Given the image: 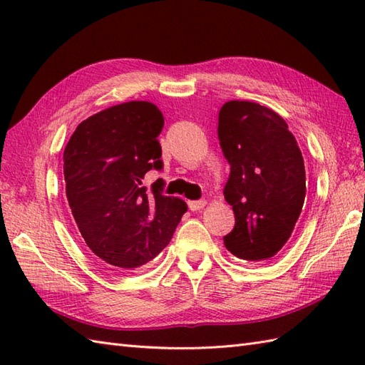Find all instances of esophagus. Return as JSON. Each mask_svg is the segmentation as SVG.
Here are the masks:
<instances>
[{
	"label": "esophagus",
	"instance_id": "esophagus-1",
	"mask_svg": "<svg viewBox=\"0 0 365 365\" xmlns=\"http://www.w3.org/2000/svg\"><path fill=\"white\" fill-rule=\"evenodd\" d=\"M205 204H207V202H205L204 199H200V200H190L188 207H190V210L197 212V210H200V208H204Z\"/></svg>",
	"mask_w": 365,
	"mask_h": 365
}]
</instances>
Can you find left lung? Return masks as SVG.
I'll return each mask as SVG.
<instances>
[{
	"label": "left lung",
	"mask_w": 365,
	"mask_h": 365,
	"mask_svg": "<svg viewBox=\"0 0 365 365\" xmlns=\"http://www.w3.org/2000/svg\"><path fill=\"white\" fill-rule=\"evenodd\" d=\"M218 138L230 165L224 197L235 215L224 245L238 259L268 260L290 238L304 205L306 170L297 139L277 113L243 100L222 105Z\"/></svg>",
	"instance_id": "1"
}]
</instances>
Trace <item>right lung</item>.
I'll list each match as a JSON object with an SVG mask.
<instances>
[{
	"label": "right lung",
	"mask_w": 365,
	"mask_h": 365,
	"mask_svg": "<svg viewBox=\"0 0 365 365\" xmlns=\"http://www.w3.org/2000/svg\"><path fill=\"white\" fill-rule=\"evenodd\" d=\"M165 119L150 102H128L83 120L64 149L66 195L89 250L115 271L138 269L165 250L187 204L165 196L158 178L149 190L144 177L163 169Z\"/></svg>",
	"instance_id": "1"
}]
</instances>
